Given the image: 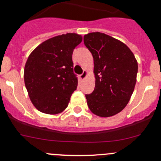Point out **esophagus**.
<instances>
[{
    "instance_id": "obj_1",
    "label": "esophagus",
    "mask_w": 161,
    "mask_h": 161,
    "mask_svg": "<svg viewBox=\"0 0 161 161\" xmlns=\"http://www.w3.org/2000/svg\"><path fill=\"white\" fill-rule=\"evenodd\" d=\"M86 76H87V71H84L83 72H82V74L80 75V79H82V80H84V79H85L86 78Z\"/></svg>"
}]
</instances>
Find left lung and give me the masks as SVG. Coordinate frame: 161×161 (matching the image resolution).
<instances>
[{"mask_svg": "<svg viewBox=\"0 0 161 161\" xmlns=\"http://www.w3.org/2000/svg\"><path fill=\"white\" fill-rule=\"evenodd\" d=\"M94 61L95 89L86 95L89 108L102 118L121 112L130 100L136 83L138 63L131 50L120 40L102 32L84 36Z\"/></svg>", "mask_w": 161, "mask_h": 161, "instance_id": "1", "label": "left lung"}]
</instances>
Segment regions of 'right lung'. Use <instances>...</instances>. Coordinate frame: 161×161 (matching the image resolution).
Here are the masks:
<instances>
[{
  "mask_svg": "<svg viewBox=\"0 0 161 161\" xmlns=\"http://www.w3.org/2000/svg\"><path fill=\"white\" fill-rule=\"evenodd\" d=\"M82 40L79 34H62L43 42L30 54L24 81L31 102L38 111L57 114L68 107L78 86L72 53Z\"/></svg>",
  "mask_w": 161,
  "mask_h": 161,
  "instance_id": "add662e5",
  "label": "right lung"
}]
</instances>
